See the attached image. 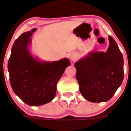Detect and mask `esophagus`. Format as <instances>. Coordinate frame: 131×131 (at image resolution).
<instances>
[{
	"label": "esophagus",
	"instance_id": "esophagus-1",
	"mask_svg": "<svg viewBox=\"0 0 131 131\" xmlns=\"http://www.w3.org/2000/svg\"><path fill=\"white\" fill-rule=\"evenodd\" d=\"M69 56V59H70L71 61H73V62H74V61L77 59V56H76L75 54H74V53H71V54H70Z\"/></svg>",
	"mask_w": 131,
	"mask_h": 131
}]
</instances>
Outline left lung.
Here are the masks:
<instances>
[{"label": "left lung", "instance_id": "1", "mask_svg": "<svg viewBox=\"0 0 131 131\" xmlns=\"http://www.w3.org/2000/svg\"><path fill=\"white\" fill-rule=\"evenodd\" d=\"M107 51H92L75 63L76 78L84 98L91 102L110 100L122 84L123 57L115 40L109 36Z\"/></svg>", "mask_w": 131, "mask_h": 131}]
</instances>
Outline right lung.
Returning a JSON list of instances; mask_svg holds the SVG:
<instances>
[{
  "label": "right lung",
  "instance_id": "1",
  "mask_svg": "<svg viewBox=\"0 0 131 131\" xmlns=\"http://www.w3.org/2000/svg\"><path fill=\"white\" fill-rule=\"evenodd\" d=\"M37 29L24 33L14 43L8 63L10 81L14 92L26 104L39 106L53 100L56 85L70 66L68 58L47 62L30 50L31 36Z\"/></svg>",
  "mask_w": 131,
  "mask_h": 131
}]
</instances>
